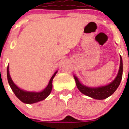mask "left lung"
Returning a JSON list of instances; mask_svg holds the SVG:
<instances>
[{
	"instance_id": "left-lung-1",
	"label": "left lung",
	"mask_w": 129,
	"mask_h": 129,
	"mask_svg": "<svg viewBox=\"0 0 129 129\" xmlns=\"http://www.w3.org/2000/svg\"><path fill=\"white\" fill-rule=\"evenodd\" d=\"M123 76V61L120 55V67L118 75L113 81L109 85L100 87H88L85 86L79 82L77 77L74 76L77 88L83 94L95 100H105L110 96L116 90L121 83Z\"/></svg>"
}]
</instances>
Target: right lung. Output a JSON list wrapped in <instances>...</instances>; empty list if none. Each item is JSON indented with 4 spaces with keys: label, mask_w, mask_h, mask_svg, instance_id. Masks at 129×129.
I'll list each match as a JSON object with an SVG mask.
<instances>
[{
    "label": "right lung",
    "mask_w": 129,
    "mask_h": 129,
    "mask_svg": "<svg viewBox=\"0 0 129 129\" xmlns=\"http://www.w3.org/2000/svg\"><path fill=\"white\" fill-rule=\"evenodd\" d=\"M57 72V71L55 72L54 74L51 77L48 85L46 86V88H44L43 91L39 92H28V91L20 89L18 86H17V85L13 83L10 77V72H9V66H8V68H7V77H8L9 85H10L11 90L14 92L15 95L23 103H27V104H32V103H37L40 101L44 100L50 95L52 89V81H53V77H55Z\"/></svg>",
    "instance_id": "1"
}]
</instances>
